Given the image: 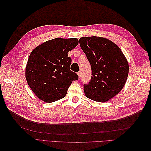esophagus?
<instances>
[{"mask_svg":"<svg viewBox=\"0 0 151 151\" xmlns=\"http://www.w3.org/2000/svg\"><path fill=\"white\" fill-rule=\"evenodd\" d=\"M77 75H78L79 77H81V72H77Z\"/></svg>","mask_w":151,"mask_h":151,"instance_id":"esophagus-1","label":"esophagus"}]
</instances>
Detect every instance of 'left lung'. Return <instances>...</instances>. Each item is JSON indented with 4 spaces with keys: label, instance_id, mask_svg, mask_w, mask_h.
Wrapping results in <instances>:
<instances>
[{
    "label": "left lung",
    "instance_id": "8db88e82",
    "mask_svg": "<svg viewBox=\"0 0 151 151\" xmlns=\"http://www.w3.org/2000/svg\"><path fill=\"white\" fill-rule=\"evenodd\" d=\"M80 46L90 63L92 76L84 85L86 96L104 103L124 87L129 75V63L121 49L111 40L99 36L82 37Z\"/></svg>",
    "mask_w": 151,
    "mask_h": 151
}]
</instances>
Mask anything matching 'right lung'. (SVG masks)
<instances>
[{
	"instance_id": "add662e5",
	"label": "right lung",
	"mask_w": 151,
	"mask_h": 151,
	"mask_svg": "<svg viewBox=\"0 0 151 151\" xmlns=\"http://www.w3.org/2000/svg\"><path fill=\"white\" fill-rule=\"evenodd\" d=\"M77 38H54L36 47L30 53L25 77L39 99L52 103L65 96L68 88L79 77L70 70L68 52L77 46Z\"/></svg>"
}]
</instances>
